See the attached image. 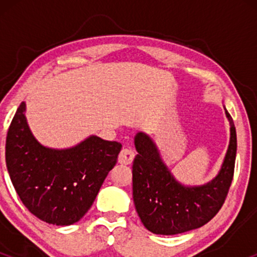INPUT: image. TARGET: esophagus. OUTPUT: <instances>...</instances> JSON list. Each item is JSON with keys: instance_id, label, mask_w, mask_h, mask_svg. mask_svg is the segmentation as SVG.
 Here are the masks:
<instances>
[{"instance_id": "1", "label": "esophagus", "mask_w": 257, "mask_h": 257, "mask_svg": "<svg viewBox=\"0 0 257 257\" xmlns=\"http://www.w3.org/2000/svg\"><path fill=\"white\" fill-rule=\"evenodd\" d=\"M135 153L131 149H123L118 156V162L120 164H131L134 159Z\"/></svg>"}]
</instances>
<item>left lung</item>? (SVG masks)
Here are the masks:
<instances>
[{
  "label": "left lung",
  "mask_w": 257,
  "mask_h": 257,
  "mask_svg": "<svg viewBox=\"0 0 257 257\" xmlns=\"http://www.w3.org/2000/svg\"><path fill=\"white\" fill-rule=\"evenodd\" d=\"M231 138L216 178L202 186L176 181L145 133L134 138L138 155L133 163V199L141 222L156 234L173 235L205 225L219 213L231 187L234 173L237 134L231 114Z\"/></svg>",
  "instance_id": "obj_1"
}]
</instances>
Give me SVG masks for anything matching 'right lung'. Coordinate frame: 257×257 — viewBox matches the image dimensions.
Wrapping results in <instances>:
<instances>
[{"instance_id": "add662e5", "label": "right lung", "mask_w": 257, "mask_h": 257, "mask_svg": "<svg viewBox=\"0 0 257 257\" xmlns=\"http://www.w3.org/2000/svg\"><path fill=\"white\" fill-rule=\"evenodd\" d=\"M25 110L22 102L6 139L12 184L32 215L52 225H72L90 209L122 145L91 135L71 149H49L32 135Z\"/></svg>"}]
</instances>
